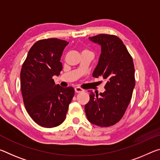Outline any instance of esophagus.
Segmentation results:
<instances>
[{"label":"esophagus","instance_id":"1","mask_svg":"<svg viewBox=\"0 0 160 160\" xmlns=\"http://www.w3.org/2000/svg\"><path fill=\"white\" fill-rule=\"evenodd\" d=\"M85 90H83V89H82V88H75V93H80V92H84Z\"/></svg>","mask_w":160,"mask_h":160}]
</instances>
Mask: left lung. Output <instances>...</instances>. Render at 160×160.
<instances>
[{"mask_svg": "<svg viewBox=\"0 0 160 160\" xmlns=\"http://www.w3.org/2000/svg\"><path fill=\"white\" fill-rule=\"evenodd\" d=\"M89 39L101 47L93 77H102L107 83L104 92H90L85 113L90 123L109 127L121 120L131 99L135 84L133 61L118 37L102 34Z\"/></svg>", "mask_w": 160, "mask_h": 160, "instance_id": "left-lung-1", "label": "left lung"}]
</instances>
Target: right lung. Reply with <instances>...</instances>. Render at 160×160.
Wrapping results in <instances>:
<instances>
[{
	"label": "right lung",
	"instance_id": "right-lung-1",
	"mask_svg": "<svg viewBox=\"0 0 160 160\" xmlns=\"http://www.w3.org/2000/svg\"><path fill=\"white\" fill-rule=\"evenodd\" d=\"M68 44L56 38L39 40L29 49L21 69V91L27 112L45 128L63 122L75 94L73 88L55 85L52 78L63 69L61 57Z\"/></svg>",
	"mask_w": 160,
	"mask_h": 160
}]
</instances>
